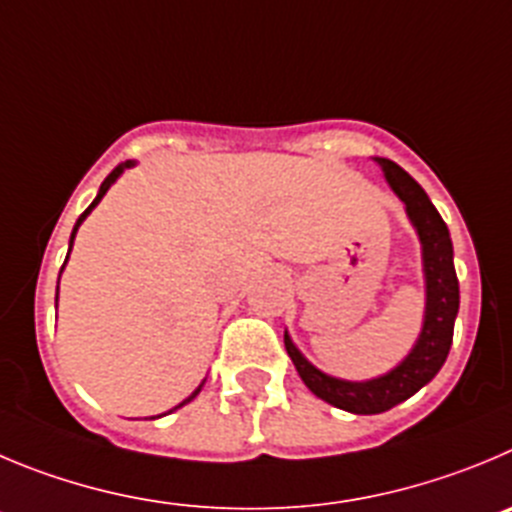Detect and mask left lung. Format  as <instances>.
Here are the masks:
<instances>
[{
	"mask_svg": "<svg viewBox=\"0 0 512 512\" xmlns=\"http://www.w3.org/2000/svg\"><path fill=\"white\" fill-rule=\"evenodd\" d=\"M376 161L384 169L396 197L407 204L409 219L414 222L419 240H422L424 278H427V313H424V328L417 346L386 376L356 384V381L333 379V376L310 366L303 353L293 346L288 333H285L288 356L293 358L295 369H298L305 386L318 399L353 414H381L409 399L412 394H417L424 384H429L447 361L452 333H455L457 308H460V283H457L455 262H452L450 229L439 217L434 204L429 202L427 191L407 171L389 159Z\"/></svg>",
	"mask_w": 512,
	"mask_h": 512,
	"instance_id": "8db88e82",
	"label": "left lung"
}]
</instances>
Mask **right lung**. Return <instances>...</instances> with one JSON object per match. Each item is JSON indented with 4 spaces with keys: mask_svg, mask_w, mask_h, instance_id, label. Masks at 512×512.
I'll return each instance as SVG.
<instances>
[{
    "mask_svg": "<svg viewBox=\"0 0 512 512\" xmlns=\"http://www.w3.org/2000/svg\"><path fill=\"white\" fill-rule=\"evenodd\" d=\"M128 166H133V161H123V164H118V166H116V169H113V171H111V174L105 176V181H103V184H100V191H98V197H95V202H93V204H90V207H88V209H85V212H83V214H80V219H78V222H75V229H73V234H70V247H73V240H75V232H78L80 222H83V219H85V217H88V214H90V209H93V207H95V204H98V202H100V199H103V194H105V191L111 189V184H113V181H116V179H118V176H121V171H123V169H128ZM68 255H70V252H68ZM65 262H68V257H65ZM60 272H62V270H60ZM202 386H204V384H202ZM202 386H199V389H197V391H194V394H191V396H189V399H184V401H181L179 407H184V404H189V401H191V399H194V396H197V394H199V391H202ZM179 407H176V409H179Z\"/></svg>",
    "mask_w": 512,
    "mask_h": 512,
    "instance_id": "1",
    "label": "right lung"
}]
</instances>
